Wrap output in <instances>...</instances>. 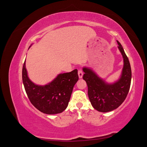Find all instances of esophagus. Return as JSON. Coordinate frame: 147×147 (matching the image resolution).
<instances>
[{
    "label": "esophagus",
    "instance_id": "obj_1",
    "mask_svg": "<svg viewBox=\"0 0 147 147\" xmlns=\"http://www.w3.org/2000/svg\"><path fill=\"white\" fill-rule=\"evenodd\" d=\"M78 77H79V78H82V77H83V71L82 70H78Z\"/></svg>",
    "mask_w": 147,
    "mask_h": 147
}]
</instances>
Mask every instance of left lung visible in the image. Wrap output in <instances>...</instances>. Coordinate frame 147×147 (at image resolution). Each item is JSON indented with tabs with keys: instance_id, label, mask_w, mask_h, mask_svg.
<instances>
[{
	"instance_id": "1",
	"label": "left lung",
	"mask_w": 147,
	"mask_h": 147,
	"mask_svg": "<svg viewBox=\"0 0 147 147\" xmlns=\"http://www.w3.org/2000/svg\"><path fill=\"white\" fill-rule=\"evenodd\" d=\"M117 43L124 60L122 74L118 82L108 84L97 77L91 69H83L84 72L83 78L87 84L89 99L93 107L100 112H108L117 109L125 100L129 91L132 77L131 65L121 43L118 41Z\"/></svg>"
}]
</instances>
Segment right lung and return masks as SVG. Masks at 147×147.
Wrapping results in <instances>:
<instances>
[{
  "instance_id": "right-lung-1",
  "label": "right lung",
  "mask_w": 147,
  "mask_h": 147,
  "mask_svg": "<svg viewBox=\"0 0 147 147\" xmlns=\"http://www.w3.org/2000/svg\"><path fill=\"white\" fill-rule=\"evenodd\" d=\"M22 78L25 91L32 104L40 112L49 115L60 113L67 108L74 86L78 80L77 70L61 74L51 83L38 86L28 78L24 63Z\"/></svg>"
}]
</instances>
